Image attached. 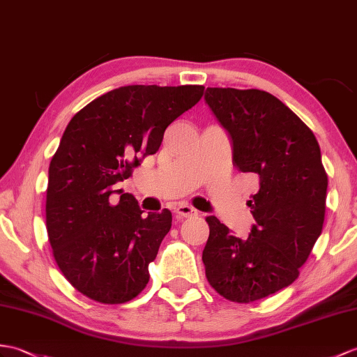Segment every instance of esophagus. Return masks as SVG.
Returning a JSON list of instances; mask_svg holds the SVG:
<instances>
[{
    "instance_id": "34e87169",
    "label": "esophagus",
    "mask_w": 357,
    "mask_h": 357,
    "mask_svg": "<svg viewBox=\"0 0 357 357\" xmlns=\"http://www.w3.org/2000/svg\"><path fill=\"white\" fill-rule=\"evenodd\" d=\"M175 213L178 214L179 218H193L197 214V211L195 208H192V206L187 205V204H181L176 206Z\"/></svg>"
}]
</instances>
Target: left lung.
Listing matches in <instances>:
<instances>
[{"label":"left lung","instance_id":"left-lung-1","mask_svg":"<svg viewBox=\"0 0 357 357\" xmlns=\"http://www.w3.org/2000/svg\"><path fill=\"white\" fill-rule=\"evenodd\" d=\"M204 98L227 130L234 167L259 178L248 238L206 218L205 275L227 300L252 303L300 275L324 223L327 173L313 132L277 97L260 89L206 88Z\"/></svg>","mask_w":357,"mask_h":357}]
</instances>
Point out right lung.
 Listing matches in <instances>:
<instances>
[{
	"mask_svg": "<svg viewBox=\"0 0 357 357\" xmlns=\"http://www.w3.org/2000/svg\"><path fill=\"white\" fill-rule=\"evenodd\" d=\"M204 86L129 85L80 109L66 126L48 169L47 233L63 277L103 304L134 300L172 227V213L143 216L130 193L115 190L164 132L193 107Z\"/></svg>",
	"mask_w": 357,
	"mask_h": 357,
	"instance_id": "obj_1",
	"label": "right lung"
}]
</instances>
